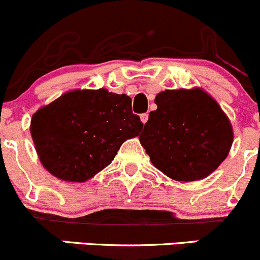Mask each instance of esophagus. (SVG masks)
<instances>
[{
    "instance_id": "34e87169",
    "label": "esophagus",
    "mask_w": 260,
    "mask_h": 260,
    "mask_svg": "<svg viewBox=\"0 0 260 260\" xmlns=\"http://www.w3.org/2000/svg\"><path fill=\"white\" fill-rule=\"evenodd\" d=\"M147 120H148V113H143L141 114V122L145 124V123H147Z\"/></svg>"
}]
</instances>
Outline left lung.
Listing matches in <instances>:
<instances>
[{"label":"left lung","instance_id":"obj_1","mask_svg":"<svg viewBox=\"0 0 260 260\" xmlns=\"http://www.w3.org/2000/svg\"><path fill=\"white\" fill-rule=\"evenodd\" d=\"M140 136L157 170L179 182L203 180L229 154L234 133L221 107L201 88L156 95Z\"/></svg>","mask_w":260,"mask_h":260}]
</instances>
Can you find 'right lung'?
<instances>
[{"label": "right lung", "instance_id": "obj_1", "mask_svg": "<svg viewBox=\"0 0 260 260\" xmlns=\"http://www.w3.org/2000/svg\"><path fill=\"white\" fill-rule=\"evenodd\" d=\"M143 128L132 99L101 88L75 89L32 114L30 133L43 166L57 179L85 182L112 164Z\"/></svg>", "mask_w": 260, "mask_h": 260}]
</instances>
